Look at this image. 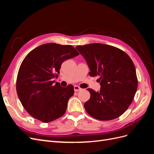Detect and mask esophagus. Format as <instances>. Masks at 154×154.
Listing matches in <instances>:
<instances>
[{"instance_id": "34e87169", "label": "esophagus", "mask_w": 154, "mask_h": 154, "mask_svg": "<svg viewBox=\"0 0 154 154\" xmlns=\"http://www.w3.org/2000/svg\"><path fill=\"white\" fill-rule=\"evenodd\" d=\"M74 91H75V92H78V91H81L82 88L80 87H78V85H75V86L74 87Z\"/></svg>"}]
</instances>
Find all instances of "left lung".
Instances as JSON below:
<instances>
[{
	"label": "left lung",
	"mask_w": 154,
	"mask_h": 154,
	"mask_svg": "<svg viewBox=\"0 0 154 154\" xmlns=\"http://www.w3.org/2000/svg\"><path fill=\"white\" fill-rule=\"evenodd\" d=\"M76 49L86 60L89 75L100 76V91L88 88L91 97L84 104L87 112L101 121L118 118L131 104L137 89L132 60L122 50L103 44L78 45Z\"/></svg>",
	"instance_id": "obj_1"
}]
</instances>
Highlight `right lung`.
<instances>
[{"label":"right lung","mask_w":154,"mask_h":154,"mask_svg":"<svg viewBox=\"0 0 154 154\" xmlns=\"http://www.w3.org/2000/svg\"><path fill=\"white\" fill-rule=\"evenodd\" d=\"M79 55L72 45L49 43L34 49L23 60L18 72L17 92L22 106L31 116L49 123L66 112L74 87L66 88L53 79L58 78L62 63Z\"/></svg>","instance_id":"1"}]
</instances>
